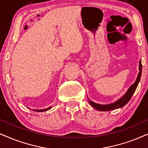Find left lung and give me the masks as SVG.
Returning <instances> with one entry per match:
<instances>
[{
	"mask_svg": "<svg viewBox=\"0 0 148 148\" xmlns=\"http://www.w3.org/2000/svg\"><path fill=\"white\" fill-rule=\"evenodd\" d=\"M139 74H138V76L137 77H136L135 82H134V83L128 88V89L127 90L126 93H125L121 98L118 99V100L115 101V102H113V103L107 104H100L96 103V102H93V101L90 100L89 98H88V100H89V104H91V106H93V108H95L96 109L98 110V111H112V110L117 109V108H122L123 106H124L129 102V100H130L132 96L133 95L134 92L136 90V87H137L138 84H139L140 81V79H141V70H142L141 60L139 61Z\"/></svg>",
	"mask_w": 148,
	"mask_h": 148,
	"instance_id": "1",
	"label": "left lung"
}]
</instances>
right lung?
I'll list each match as a JSON object with an SVG mask.
<instances>
[{"label": "right lung", "instance_id": "right-lung-1", "mask_svg": "<svg viewBox=\"0 0 148 148\" xmlns=\"http://www.w3.org/2000/svg\"><path fill=\"white\" fill-rule=\"evenodd\" d=\"M51 108H52V106H50V107L46 108H44V109H33V111H37V112H44V111H48V110H50Z\"/></svg>", "mask_w": 148, "mask_h": 148}]
</instances>
